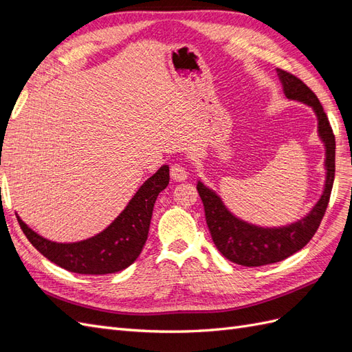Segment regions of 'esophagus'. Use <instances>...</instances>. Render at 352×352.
I'll return each mask as SVG.
<instances>
[{
	"label": "esophagus",
	"instance_id": "obj_1",
	"mask_svg": "<svg viewBox=\"0 0 352 352\" xmlns=\"http://www.w3.org/2000/svg\"><path fill=\"white\" fill-rule=\"evenodd\" d=\"M170 176H172V179L176 180V182H184L188 177V172L184 164H173L172 168H170Z\"/></svg>",
	"mask_w": 352,
	"mask_h": 352
}]
</instances>
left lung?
<instances>
[{
  "instance_id": "8db88e82",
  "label": "left lung",
  "mask_w": 352,
  "mask_h": 352,
  "mask_svg": "<svg viewBox=\"0 0 352 352\" xmlns=\"http://www.w3.org/2000/svg\"><path fill=\"white\" fill-rule=\"evenodd\" d=\"M276 72L286 98L308 105L316 114L317 135L324 146V186L320 198L304 217L283 226L265 228L233 214L216 190L198 180L197 189L204 204L212 242L229 261L245 267L278 263L302 250L324 216L335 179V136L320 101L301 79L280 69Z\"/></svg>"
}]
</instances>
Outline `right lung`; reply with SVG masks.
I'll list each match as a JSON object with an SVG mask.
<instances>
[{"instance_id":"right-lung-1","label":"right lung","mask_w":352,"mask_h":352,"mask_svg":"<svg viewBox=\"0 0 352 352\" xmlns=\"http://www.w3.org/2000/svg\"><path fill=\"white\" fill-rule=\"evenodd\" d=\"M168 180V166L164 164L145 180L107 228L83 241H50L32 230L19 214L17 220L29 242L60 267L79 274L116 273L129 267L140 257L148 238L155 199Z\"/></svg>"}]
</instances>
